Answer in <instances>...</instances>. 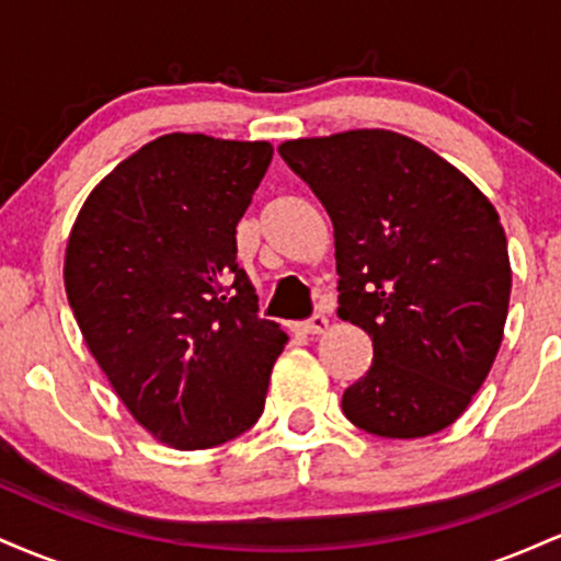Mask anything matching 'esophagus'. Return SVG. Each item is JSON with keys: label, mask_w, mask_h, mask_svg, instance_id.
I'll list each match as a JSON object with an SVG mask.
<instances>
[{"label": "esophagus", "mask_w": 561, "mask_h": 561, "mask_svg": "<svg viewBox=\"0 0 561 561\" xmlns=\"http://www.w3.org/2000/svg\"><path fill=\"white\" fill-rule=\"evenodd\" d=\"M327 324H330V321H327L324 313H313L311 319L302 321L298 330H300L302 334H321V332L327 330Z\"/></svg>", "instance_id": "esophagus-1"}]
</instances>
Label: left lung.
I'll return each instance as SVG.
<instances>
[{
  "instance_id": "1",
  "label": "left lung",
  "mask_w": 561,
  "mask_h": 561,
  "mask_svg": "<svg viewBox=\"0 0 561 561\" xmlns=\"http://www.w3.org/2000/svg\"><path fill=\"white\" fill-rule=\"evenodd\" d=\"M279 156L332 218L337 317L375 347L343 414L379 437L440 433L504 340L512 266L493 203L422 141L385 128L289 139Z\"/></svg>"
}]
</instances>
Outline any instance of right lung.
Masks as SVG:
<instances>
[{
	"mask_svg": "<svg viewBox=\"0 0 561 561\" xmlns=\"http://www.w3.org/2000/svg\"><path fill=\"white\" fill-rule=\"evenodd\" d=\"M268 141L165 134L94 186L66 248V293L89 353L147 433L179 450L253 427L287 334L259 317L237 224Z\"/></svg>",
	"mask_w": 561,
	"mask_h": 561,
	"instance_id": "right-lung-1",
	"label": "right lung"
}]
</instances>
